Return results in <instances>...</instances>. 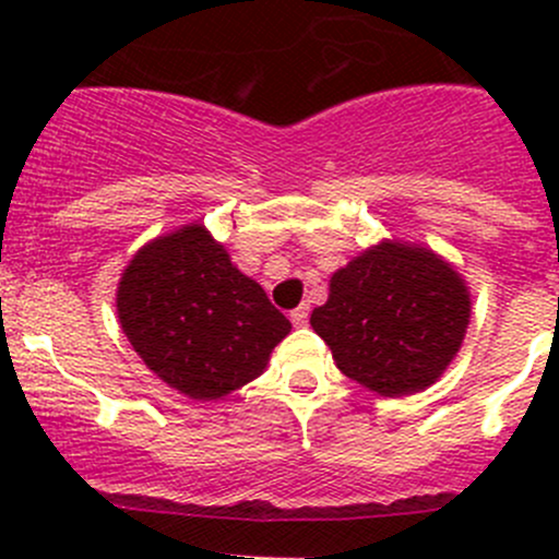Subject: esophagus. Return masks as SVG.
<instances>
[{
    "label": "esophagus",
    "mask_w": 559,
    "mask_h": 559,
    "mask_svg": "<svg viewBox=\"0 0 559 559\" xmlns=\"http://www.w3.org/2000/svg\"><path fill=\"white\" fill-rule=\"evenodd\" d=\"M289 316H292V324H295V326H306L308 324V316H311V308L300 306V308H295V311H292Z\"/></svg>",
    "instance_id": "34e87169"
}]
</instances>
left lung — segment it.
Segmentation results:
<instances>
[{"instance_id": "8db88e82", "label": "left lung", "mask_w": 559, "mask_h": 559, "mask_svg": "<svg viewBox=\"0 0 559 559\" xmlns=\"http://www.w3.org/2000/svg\"><path fill=\"white\" fill-rule=\"evenodd\" d=\"M471 321L465 278L436 251L400 240L365 248L330 278L311 326L343 376L381 397L436 384Z\"/></svg>"}]
</instances>
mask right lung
<instances>
[{
    "label": "right lung",
    "mask_w": 559,
    "mask_h": 559,
    "mask_svg": "<svg viewBox=\"0 0 559 559\" xmlns=\"http://www.w3.org/2000/svg\"><path fill=\"white\" fill-rule=\"evenodd\" d=\"M116 311L145 368L191 400H222L259 379L292 332L202 224L159 235L129 259Z\"/></svg>",
    "instance_id": "right-lung-1"
}]
</instances>
